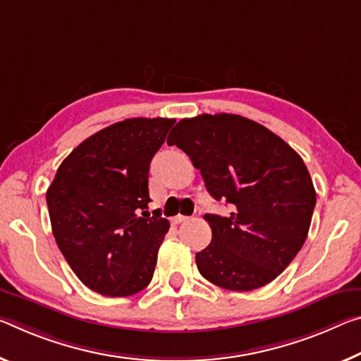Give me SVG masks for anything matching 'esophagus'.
Listing matches in <instances>:
<instances>
[{
  "label": "esophagus",
  "instance_id": "obj_1",
  "mask_svg": "<svg viewBox=\"0 0 361 361\" xmlns=\"http://www.w3.org/2000/svg\"><path fill=\"white\" fill-rule=\"evenodd\" d=\"M188 220H190V219H188V216H185V215H176L173 219V223H175V225H178V223H185Z\"/></svg>",
  "mask_w": 361,
  "mask_h": 361
}]
</instances>
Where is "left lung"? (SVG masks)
Returning a JSON list of instances; mask_svg holds the SVG:
<instances>
[{"label": "left lung", "instance_id": "8db88e82", "mask_svg": "<svg viewBox=\"0 0 361 361\" xmlns=\"http://www.w3.org/2000/svg\"><path fill=\"white\" fill-rule=\"evenodd\" d=\"M169 135L201 170L228 216L205 214L212 241L196 254L199 273L219 288L254 290L294 260L312 223L317 192L304 160L273 131L234 114L183 118Z\"/></svg>", "mask_w": 361, "mask_h": 361}]
</instances>
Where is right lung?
I'll list each match as a JSON object with an SVG mask.
<instances>
[{"label":"right lung","instance_id":"add662e5","mask_svg":"<svg viewBox=\"0 0 361 361\" xmlns=\"http://www.w3.org/2000/svg\"><path fill=\"white\" fill-rule=\"evenodd\" d=\"M175 118H127L78 145L47 191L57 247L94 293L127 297L151 283L170 223L149 216V164Z\"/></svg>","mask_w":361,"mask_h":361}]
</instances>
